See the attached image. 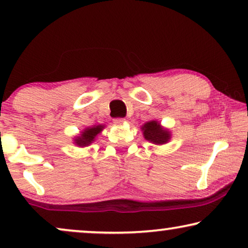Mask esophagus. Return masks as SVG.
<instances>
[{"label":"esophagus","mask_w":248,"mask_h":248,"mask_svg":"<svg viewBox=\"0 0 248 248\" xmlns=\"http://www.w3.org/2000/svg\"><path fill=\"white\" fill-rule=\"evenodd\" d=\"M125 122V118H114V123L116 125H122Z\"/></svg>","instance_id":"1"}]
</instances>
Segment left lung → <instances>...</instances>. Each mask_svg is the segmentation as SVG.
Listing matches in <instances>:
<instances>
[{
  "label": "left lung",
  "mask_w": 248,
  "mask_h": 248,
  "mask_svg": "<svg viewBox=\"0 0 248 248\" xmlns=\"http://www.w3.org/2000/svg\"><path fill=\"white\" fill-rule=\"evenodd\" d=\"M143 137L145 140L155 144H165L170 140V132L164 128L157 121H150L142 126Z\"/></svg>",
  "instance_id": "1"
}]
</instances>
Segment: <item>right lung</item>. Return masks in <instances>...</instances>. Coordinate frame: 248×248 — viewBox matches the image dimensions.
<instances>
[{
  "mask_svg": "<svg viewBox=\"0 0 248 248\" xmlns=\"http://www.w3.org/2000/svg\"><path fill=\"white\" fill-rule=\"evenodd\" d=\"M104 127V125H93V127L84 128V130L81 132V134L78 135V137L74 139V143L79 145V147H87V145L93 143L94 141V138L103 131Z\"/></svg>",
  "mask_w": 248,
  "mask_h": 248,
  "instance_id": "add662e5",
  "label": "right lung"
}]
</instances>
